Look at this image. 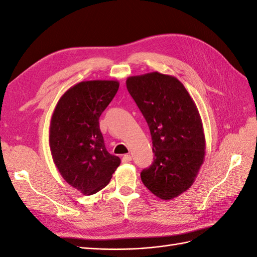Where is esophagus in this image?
I'll return each mask as SVG.
<instances>
[{
    "label": "esophagus",
    "mask_w": 257,
    "mask_h": 257,
    "mask_svg": "<svg viewBox=\"0 0 257 257\" xmlns=\"http://www.w3.org/2000/svg\"><path fill=\"white\" fill-rule=\"evenodd\" d=\"M131 161H132V155H131V154L123 155L122 163H128V162H131Z\"/></svg>",
    "instance_id": "34e87169"
}]
</instances>
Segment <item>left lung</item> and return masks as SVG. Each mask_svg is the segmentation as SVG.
<instances>
[{"instance_id": "8db88e82", "label": "left lung", "mask_w": 257, "mask_h": 257, "mask_svg": "<svg viewBox=\"0 0 257 257\" xmlns=\"http://www.w3.org/2000/svg\"><path fill=\"white\" fill-rule=\"evenodd\" d=\"M126 88L152 137L154 161L142 172V181L155 196L173 199L191 188L204 163L206 141L197 107L170 75L132 76Z\"/></svg>"}]
</instances>
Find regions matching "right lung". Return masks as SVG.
I'll return each instance as SVG.
<instances>
[{
  "mask_svg": "<svg viewBox=\"0 0 257 257\" xmlns=\"http://www.w3.org/2000/svg\"><path fill=\"white\" fill-rule=\"evenodd\" d=\"M118 89L116 80L81 81L60 97L51 116L49 145L54 164L83 195L104 189L121 163L106 150L98 122Z\"/></svg>",
  "mask_w": 257,
  "mask_h": 257,
  "instance_id": "add662e5",
  "label": "right lung"
}]
</instances>
